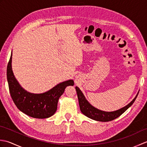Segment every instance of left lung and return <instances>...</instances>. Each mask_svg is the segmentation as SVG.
Listing matches in <instances>:
<instances>
[{
  "label": "left lung",
  "mask_w": 147,
  "mask_h": 147,
  "mask_svg": "<svg viewBox=\"0 0 147 147\" xmlns=\"http://www.w3.org/2000/svg\"><path fill=\"white\" fill-rule=\"evenodd\" d=\"M76 90L77 92L78 98L79 101L80 108L82 113L86 115V117L92 119L102 122L111 121L115 119H116L118 117H119L122 114H123L127 109L133 105L139 93L138 92L133 100L129 103L127 105H126L125 107L120 109H118V110L115 111L105 112L99 110V109L95 108L90 104L88 101L86 99L85 96H84L82 92L81 91V90L78 86H76Z\"/></svg>",
  "instance_id": "8db88e82"
}]
</instances>
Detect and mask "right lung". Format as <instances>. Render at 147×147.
I'll return each instance as SVG.
<instances>
[{
  "instance_id": "1",
  "label": "right lung",
  "mask_w": 147,
  "mask_h": 147,
  "mask_svg": "<svg viewBox=\"0 0 147 147\" xmlns=\"http://www.w3.org/2000/svg\"><path fill=\"white\" fill-rule=\"evenodd\" d=\"M12 55L7 64V78L12 100L20 111L29 116L45 119L51 117L57 111L59 98L67 86H73L74 81L69 80L57 84L49 91L42 93L27 92L16 79L12 69Z\"/></svg>"
}]
</instances>
